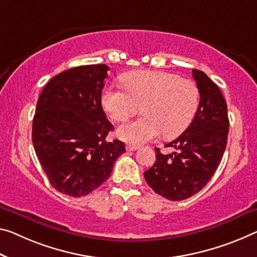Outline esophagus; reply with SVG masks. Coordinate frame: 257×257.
Segmentation results:
<instances>
[{"label": "esophagus", "instance_id": "obj_1", "mask_svg": "<svg viewBox=\"0 0 257 257\" xmlns=\"http://www.w3.org/2000/svg\"><path fill=\"white\" fill-rule=\"evenodd\" d=\"M138 148H139V147H138V146L137 145H127V146H126V149H127V151L128 152H133V151H137V149Z\"/></svg>", "mask_w": 257, "mask_h": 257}]
</instances>
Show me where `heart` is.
<instances>
[{"label": "heart", "instance_id": "obj_1", "mask_svg": "<svg viewBox=\"0 0 257 257\" xmlns=\"http://www.w3.org/2000/svg\"><path fill=\"white\" fill-rule=\"evenodd\" d=\"M126 90L106 88L102 104L113 120L123 121L137 112L144 116L117 130L118 137L138 145L163 134L167 139L180 136L194 119L200 92L194 81L162 71H136L125 74Z\"/></svg>", "mask_w": 257, "mask_h": 257}]
</instances>
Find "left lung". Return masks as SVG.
I'll return each mask as SVG.
<instances>
[{
  "label": "left lung",
  "mask_w": 257,
  "mask_h": 257,
  "mask_svg": "<svg viewBox=\"0 0 257 257\" xmlns=\"http://www.w3.org/2000/svg\"><path fill=\"white\" fill-rule=\"evenodd\" d=\"M200 92V104L191 125L165 145L177 152L164 155L155 148L156 161L145 172L154 192L180 201L200 192L214 176L226 148L227 105L218 86L200 70H192Z\"/></svg>",
  "instance_id": "left-lung-1"
}]
</instances>
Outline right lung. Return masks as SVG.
Masks as SVG:
<instances>
[{"label":"right lung","mask_w":257,"mask_h":257,"mask_svg":"<svg viewBox=\"0 0 257 257\" xmlns=\"http://www.w3.org/2000/svg\"><path fill=\"white\" fill-rule=\"evenodd\" d=\"M108 70L104 64L66 70L38 100L33 146L51 186L63 194L80 197L100 187L125 153L124 142L106 141L113 130L101 103Z\"/></svg>","instance_id":"obj_1"}]
</instances>
